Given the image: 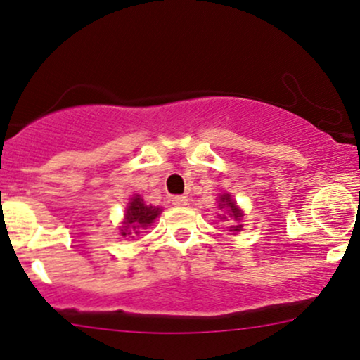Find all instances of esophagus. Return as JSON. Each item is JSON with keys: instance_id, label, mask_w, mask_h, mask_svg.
<instances>
[{"instance_id": "34e87169", "label": "esophagus", "mask_w": 360, "mask_h": 360, "mask_svg": "<svg viewBox=\"0 0 360 360\" xmlns=\"http://www.w3.org/2000/svg\"><path fill=\"white\" fill-rule=\"evenodd\" d=\"M172 203L176 205V207H186L188 198H186V196H174Z\"/></svg>"}]
</instances>
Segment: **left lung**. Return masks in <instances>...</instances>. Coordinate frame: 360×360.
I'll return each mask as SVG.
<instances>
[{"label": "left lung", "mask_w": 360, "mask_h": 360, "mask_svg": "<svg viewBox=\"0 0 360 360\" xmlns=\"http://www.w3.org/2000/svg\"><path fill=\"white\" fill-rule=\"evenodd\" d=\"M219 208L220 210H225V215H222V219H229L231 217L232 220H240L243 219V210L236 205V201L231 198V195L224 193V195L219 196ZM232 232H239L240 231V225H232L231 227Z\"/></svg>", "instance_id": "8db88e82"}]
</instances>
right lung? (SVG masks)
Masks as SVG:
<instances>
[{
	"label": "right lung",
	"instance_id": "1",
	"mask_svg": "<svg viewBox=\"0 0 360 360\" xmlns=\"http://www.w3.org/2000/svg\"><path fill=\"white\" fill-rule=\"evenodd\" d=\"M162 208L147 205L140 195H135L128 203L124 212V222L120 227L121 236H129L135 238L141 232V229H147L148 225L153 224V220L160 215Z\"/></svg>",
	"mask_w": 360,
	"mask_h": 360
}]
</instances>
